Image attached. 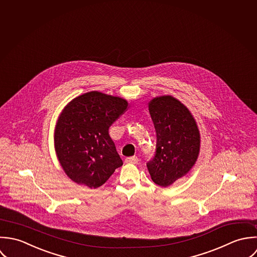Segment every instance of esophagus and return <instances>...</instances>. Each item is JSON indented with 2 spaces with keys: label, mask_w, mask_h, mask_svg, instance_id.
Masks as SVG:
<instances>
[{
  "label": "esophagus",
  "mask_w": 257,
  "mask_h": 257,
  "mask_svg": "<svg viewBox=\"0 0 257 257\" xmlns=\"http://www.w3.org/2000/svg\"><path fill=\"white\" fill-rule=\"evenodd\" d=\"M125 162L128 164H137L139 162V159L137 157H128L125 159Z\"/></svg>",
  "instance_id": "obj_1"
}]
</instances>
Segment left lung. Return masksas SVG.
Wrapping results in <instances>:
<instances>
[{
  "mask_svg": "<svg viewBox=\"0 0 257 257\" xmlns=\"http://www.w3.org/2000/svg\"><path fill=\"white\" fill-rule=\"evenodd\" d=\"M157 144L154 158L147 168L155 184L169 187L186 176L196 164L201 135L190 110L171 95L155 97L149 102Z\"/></svg>",
  "mask_w": 257,
  "mask_h": 257,
  "instance_id": "8db88e82",
  "label": "left lung"
}]
</instances>
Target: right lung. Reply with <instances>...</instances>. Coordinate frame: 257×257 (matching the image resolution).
Here are the masks:
<instances>
[{
	"label": "right lung",
	"mask_w": 257,
	"mask_h": 257,
	"mask_svg": "<svg viewBox=\"0 0 257 257\" xmlns=\"http://www.w3.org/2000/svg\"><path fill=\"white\" fill-rule=\"evenodd\" d=\"M127 107L121 97L90 91L63 108L55 125L54 148L74 183L96 189L123 165L108 130Z\"/></svg>",
	"instance_id": "add662e5"
}]
</instances>
